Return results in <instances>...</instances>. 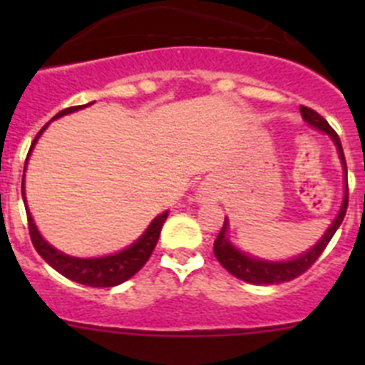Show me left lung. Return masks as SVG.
<instances>
[{
	"mask_svg": "<svg viewBox=\"0 0 365 365\" xmlns=\"http://www.w3.org/2000/svg\"><path fill=\"white\" fill-rule=\"evenodd\" d=\"M299 111H302L303 120L307 122V124H311L312 128H316V130L327 133L329 137L333 138V143L336 144L338 155H340V160L341 164H344V173H346V195H344V202H341V208L340 212H338L336 219H334L333 225L327 228L324 237H322L311 250H307V252L302 254V256L289 261L257 259V257L248 256V254L237 250L227 237L228 221L225 219V225H222L221 232H219V235L214 241L215 257H217L219 263H221L232 276L243 279V282L247 283H254V285H276V283L291 282V279L302 276V274L307 269H311V267L314 265V261L322 256V252L325 250L329 241L333 240L334 232L338 230V227H340L344 217H346L347 201H349V188H347V164L346 157H344V150H341L340 137H338L336 131L329 125V122L325 120L322 115H318L314 109L299 106Z\"/></svg>",
	"mask_w": 365,
	"mask_h": 365,
	"instance_id": "obj_1",
	"label": "left lung"
}]
</instances>
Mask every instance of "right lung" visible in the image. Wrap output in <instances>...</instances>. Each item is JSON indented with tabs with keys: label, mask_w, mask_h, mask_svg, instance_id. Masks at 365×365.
I'll use <instances>...</instances> for the list:
<instances>
[{
	"label": "right lung",
	"mask_w": 365,
	"mask_h": 365,
	"mask_svg": "<svg viewBox=\"0 0 365 365\" xmlns=\"http://www.w3.org/2000/svg\"><path fill=\"white\" fill-rule=\"evenodd\" d=\"M86 106H83V108H86ZM78 109H82V106L67 108L63 109V111L58 113L54 118H60L63 117V115L78 111ZM47 125L49 124H45L40 130V133L36 135V138L32 140L29 155H31L32 148H34V144H36V140L40 138V135L43 133V130ZM25 166H27V160H25ZM21 195H24V202L27 205V201H25V180H21ZM25 210H27L29 234H31V241L32 245H34V248H36V252L40 254L56 272H60L62 276H66V278L73 279V282L76 283H82V285L87 287H115L124 283L125 279H130L131 276H135L138 270L146 265V261L150 259L155 245L159 241L160 228H163L164 221H166L168 217V212L157 215V217L150 222V227L146 228V232H144L131 247L124 248L122 252L104 257H73L60 252V250H56L54 247H51V245L41 237L40 232H38L36 225L32 221V215L31 212H29L27 206H25Z\"/></svg>",
	"instance_id": "right-lung-1"
}]
</instances>
